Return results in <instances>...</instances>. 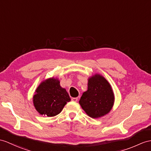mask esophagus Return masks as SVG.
Here are the masks:
<instances>
[{
  "mask_svg": "<svg viewBox=\"0 0 151 151\" xmlns=\"http://www.w3.org/2000/svg\"><path fill=\"white\" fill-rule=\"evenodd\" d=\"M78 99L77 97H72V101L73 102H77L78 101Z\"/></svg>",
  "mask_w": 151,
  "mask_h": 151,
  "instance_id": "1",
  "label": "esophagus"
}]
</instances>
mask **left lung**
<instances>
[{"mask_svg":"<svg viewBox=\"0 0 151 151\" xmlns=\"http://www.w3.org/2000/svg\"><path fill=\"white\" fill-rule=\"evenodd\" d=\"M114 101L110 84L103 76L96 73L88 79V90L83 93L79 102L88 116L97 119L111 111Z\"/></svg>","mask_w":151,"mask_h":151,"instance_id":"obj_1","label":"left lung"}]
</instances>
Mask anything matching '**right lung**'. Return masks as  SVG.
<instances>
[{
	"instance_id": "add662e5",
	"label": "right lung",
	"mask_w": 151,
	"mask_h": 151,
	"mask_svg": "<svg viewBox=\"0 0 151 151\" xmlns=\"http://www.w3.org/2000/svg\"><path fill=\"white\" fill-rule=\"evenodd\" d=\"M60 80L54 78L43 81L36 88L33 96V104L40 114L54 116L60 113L67 102L69 95L60 86Z\"/></svg>"
}]
</instances>
